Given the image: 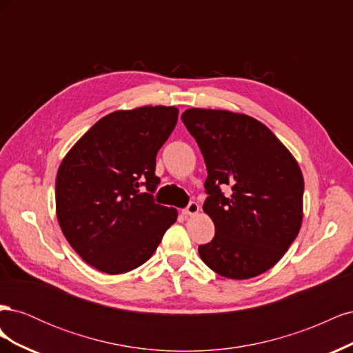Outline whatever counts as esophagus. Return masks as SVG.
<instances>
[{"mask_svg": "<svg viewBox=\"0 0 353 353\" xmlns=\"http://www.w3.org/2000/svg\"><path fill=\"white\" fill-rule=\"evenodd\" d=\"M199 210H200V206L197 205V203L190 201V205L183 210V213L185 216H193V215H196V213H199Z\"/></svg>", "mask_w": 353, "mask_h": 353, "instance_id": "34e87169", "label": "esophagus"}]
</instances>
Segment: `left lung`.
Segmentation results:
<instances>
[{
    "label": "left lung",
    "instance_id": "left-lung-1",
    "mask_svg": "<svg viewBox=\"0 0 353 353\" xmlns=\"http://www.w3.org/2000/svg\"><path fill=\"white\" fill-rule=\"evenodd\" d=\"M181 119L208 169L203 210L215 223V237L199 245L201 261L231 280L271 270L302 227L305 184L296 159L248 114L193 108Z\"/></svg>",
    "mask_w": 353,
    "mask_h": 353
}]
</instances>
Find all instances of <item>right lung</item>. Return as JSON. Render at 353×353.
<instances>
[{"mask_svg":"<svg viewBox=\"0 0 353 353\" xmlns=\"http://www.w3.org/2000/svg\"><path fill=\"white\" fill-rule=\"evenodd\" d=\"M178 109L145 105L104 116L61 160L56 212L66 240L81 258L116 275L147 262L176 221L174 208L153 193L156 156L172 134ZM144 185L147 194L139 188Z\"/></svg>","mask_w":353,"mask_h":353,"instance_id":"1","label":"right lung"}]
</instances>
